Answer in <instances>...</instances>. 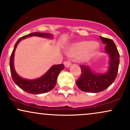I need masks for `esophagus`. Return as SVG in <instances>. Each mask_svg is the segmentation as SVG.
<instances>
[{"instance_id": "obj_1", "label": "esophagus", "mask_w": 130, "mask_h": 130, "mask_svg": "<svg viewBox=\"0 0 130 130\" xmlns=\"http://www.w3.org/2000/svg\"><path fill=\"white\" fill-rule=\"evenodd\" d=\"M71 65V62H70V61H69V60L65 61V62H64V65H65V67H66V68H69Z\"/></svg>"}]
</instances>
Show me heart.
<instances>
[{"instance_id": "obj_1", "label": "heart", "mask_w": 130, "mask_h": 130, "mask_svg": "<svg viewBox=\"0 0 130 130\" xmlns=\"http://www.w3.org/2000/svg\"><path fill=\"white\" fill-rule=\"evenodd\" d=\"M99 49V44L95 41H80L73 44L68 50L70 56H77V60L84 62L90 60Z\"/></svg>"}]
</instances>
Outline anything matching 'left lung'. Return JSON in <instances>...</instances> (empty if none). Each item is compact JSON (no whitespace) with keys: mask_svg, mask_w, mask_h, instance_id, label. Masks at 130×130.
<instances>
[{"mask_svg":"<svg viewBox=\"0 0 130 130\" xmlns=\"http://www.w3.org/2000/svg\"><path fill=\"white\" fill-rule=\"evenodd\" d=\"M103 44H106L105 52L109 56V66L104 73L93 72L89 66L80 65L81 75L76 80V85L80 90L86 92L98 93L109 87L117 77L120 62V55L114 41L109 38L100 36Z\"/></svg>","mask_w":130,"mask_h":130,"instance_id":"1","label":"left lung"}]
</instances>
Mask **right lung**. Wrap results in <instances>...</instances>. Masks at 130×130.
<instances>
[{"mask_svg":"<svg viewBox=\"0 0 130 130\" xmlns=\"http://www.w3.org/2000/svg\"><path fill=\"white\" fill-rule=\"evenodd\" d=\"M32 36H37L47 38H52V37H53V35L50 34L34 32L30 33V34L19 38L17 41V42L16 43L12 53L10 56V72H11V77H12L14 83L25 92L32 94H41L46 93L49 91L53 90L56 84L58 75L64 68L63 64L53 65L51 67L50 69L44 75L40 77V78L35 79H27L22 78L17 74L14 68L13 60H14V51H15L18 44L21 40Z\"/></svg>","mask_w":130,"mask_h":130,"instance_id":"right-lung-1","label":"right lung"}]
</instances>
